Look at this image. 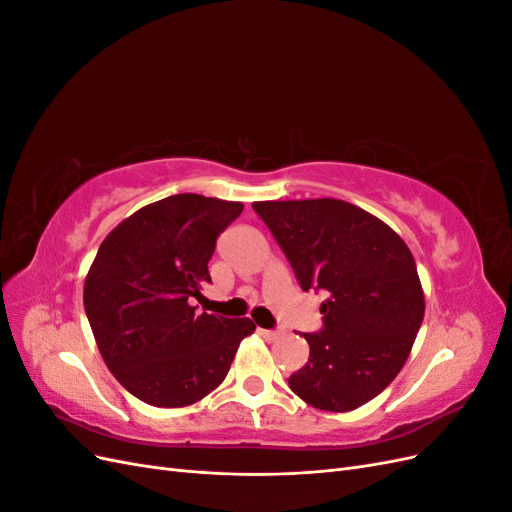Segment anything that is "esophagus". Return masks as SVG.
<instances>
[{
    "instance_id": "34e87169",
    "label": "esophagus",
    "mask_w": 512,
    "mask_h": 512,
    "mask_svg": "<svg viewBox=\"0 0 512 512\" xmlns=\"http://www.w3.org/2000/svg\"><path fill=\"white\" fill-rule=\"evenodd\" d=\"M260 331V335L265 337V339H277V337H282V331H269V329H258Z\"/></svg>"
}]
</instances>
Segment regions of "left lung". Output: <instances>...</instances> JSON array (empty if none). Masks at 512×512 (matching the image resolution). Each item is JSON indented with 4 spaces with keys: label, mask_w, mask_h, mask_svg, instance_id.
Listing matches in <instances>:
<instances>
[{
    "label": "left lung",
    "mask_w": 512,
    "mask_h": 512,
    "mask_svg": "<svg viewBox=\"0 0 512 512\" xmlns=\"http://www.w3.org/2000/svg\"><path fill=\"white\" fill-rule=\"evenodd\" d=\"M303 290L327 292L322 329L305 333L309 361L288 378L309 406L348 412L380 395L404 367L425 316L408 245L382 220L346 200H262Z\"/></svg>",
    "instance_id": "obj_1"
}]
</instances>
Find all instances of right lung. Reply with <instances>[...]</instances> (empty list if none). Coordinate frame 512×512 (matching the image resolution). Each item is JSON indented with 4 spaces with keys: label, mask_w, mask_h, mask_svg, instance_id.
<instances>
[{
    "label": "right lung",
    "mask_w": 512,
    "mask_h": 512,
    "mask_svg": "<svg viewBox=\"0 0 512 512\" xmlns=\"http://www.w3.org/2000/svg\"><path fill=\"white\" fill-rule=\"evenodd\" d=\"M241 203L175 194L108 232L85 277L83 303L111 374L149 406L183 408L224 382L250 318L196 314L215 241Z\"/></svg>",
    "instance_id": "add662e5"
}]
</instances>
